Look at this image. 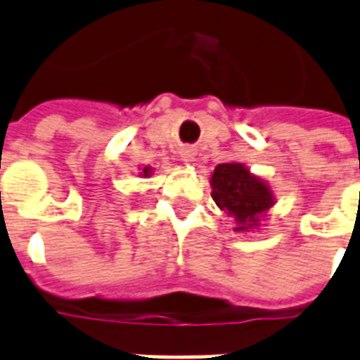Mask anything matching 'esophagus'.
<instances>
[{"label":"esophagus","instance_id":"obj_1","mask_svg":"<svg viewBox=\"0 0 360 360\" xmlns=\"http://www.w3.org/2000/svg\"><path fill=\"white\" fill-rule=\"evenodd\" d=\"M183 160H185V162H190V160H192V153H190V151H183Z\"/></svg>","mask_w":360,"mask_h":360}]
</instances>
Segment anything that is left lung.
<instances>
[{
    "instance_id": "obj_1",
    "label": "left lung",
    "mask_w": 360,
    "mask_h": 360,
    "mask_svg": "<svg viewBox=\"0 0 360 360\" xmlns=\"http://www.w3.org/2000/svg\"><path fill=\"white\" fill-rule=\"evenodd\" d=\"M210 195L221 210L235 220V231L259 227L262 216L276 203L266 181L251 174L240 162L218 165L210 177Z\"/></svg>"
}]
</instances>
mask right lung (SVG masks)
<instances>
[{
  "label": "right lung",
  "mask_w": 360,
  "mask_h": 360,
  "mask_svg": "<svg viewBox=\"0 0 360 360\" xmlns=\"http://www.w3.org/2000/svg\"><path fill=\"white\" fill-rule=\"evenodd\" d=\"M151 172H153V170H151L150 166H146L144 170L140 172V175H142V177H150V175H151Z\"/></svg>",
  "instance_id": "add662e5"
}]
</instances>
